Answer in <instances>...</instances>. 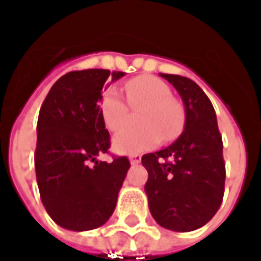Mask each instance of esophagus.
<instances>
[{"instance_id":"obj_1","label":"esophagus","mask_w":261,"mask_h":261,"mask_svg":"<svg viewBox=\"0 0 261 261\" xmlns=\"http://www.w3.org/2000/svg\"><path fill=\"white\" fill-rule=\"evenodd\" d=\"M141 161V157L138 155V154H133V155H130V163L131 164H138Z\"/></svg>"}]
</instances>
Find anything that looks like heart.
<instances>
[{
    "instance_id": "heart-1",
    "label": "heart",
    "mask_w": 261,
    "mask_h": 261,
    "mask_svg": "<svg viewBox=\"0 0 261 261\" xmlns=\"http://www.w3.org/2000/svg\"><path fill=\"white\" fill-rule=\"evenodd\" d=\"M125 100L114 88H107L100 98L101 118L110 131H118L128 121L130 110L141 111L138 128L118 133L113 145L121 154H138L151 150L161 140L173 141L184 130L186 111L173 98L167 83L154 75L134 77L124 86ZM127 102L125 103V101Z\"/></svg>"
}]
</instances>
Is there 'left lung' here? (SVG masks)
Instances as JSON below:
<instances>
[{"mask_svg": "<svg viewBox=\"0 0 261 261\" xmlns=\"http://www.w3.org/2000/svg\"><path fill=\"white\" fill-rule=\"evenodd\" d=\"M186 108L181 136L167 148L144 154L145 194L154 220L173 231H193L213 219L223 201L226 164L212 101L187 77L160 74Z\"/></svg>", "mask_w": 261, "mask_h": 261, "instance_id": "1", "label": "left lung"}]
</instances>
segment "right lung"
I'll return each mask as SVG.
<instances>
[{"label":"right lung","instance_id":"right-lung-1","mask_svg":"<svg viewBox=\"0 0 261 261\" xmlns=\"http://www.w3.org/2000/svg\"><path fill=\"white\" fill-rule=\"evenodd\" d=\"M123 75L100 68L71 71L42 102L34 155L37 182L48 216L67 230L100 227L116 208L130 161L97 159L111 144L98 102L106 81Z\"/></svg>","mask_w":261,"mask_h":261}]
</instances>
